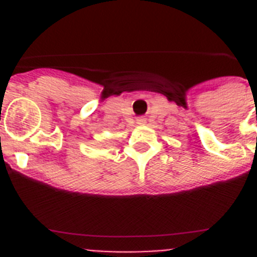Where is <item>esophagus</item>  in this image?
<instances>
[{
	"instance_id": "34e87169",
	"label": "esophagus",
	"mask_w": 257,
	"mask_h": 257,
	"mask_svg": "<svg viewBox=\"0 0 257 257\" xmlns=\"http://www.w3.org/2000/svg\"><path fill=\"white\" fill-rule=\"evenodd\" d=\"M145 121H147V119H145L144 117H139L138 119H136V123L142 126V124H145Z\"/></svg>"
}]
</instances>
